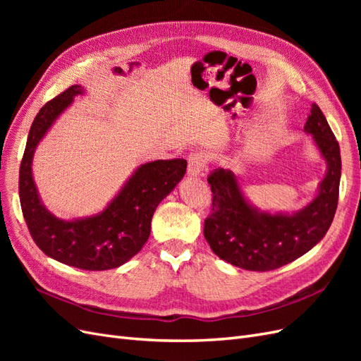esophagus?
<instances>
[{
  "label": "esophagus",
  "mask_w": 361,
  "mask_h": 361,
  "mask_svg": "<svg viewBox=\"0 0 361 361\" xmlns=\"http://www.w3.org/2000/svg\"><path fill=\"white\" fill-rule=\"evenodd\" d=\"M206 162H207V155L206 154H192L188 158V170L187 174L188 178H197L202 174V171L206 167Z\"/></svg>",
  "instance_id": "esophagus-1"
}]
</instances>
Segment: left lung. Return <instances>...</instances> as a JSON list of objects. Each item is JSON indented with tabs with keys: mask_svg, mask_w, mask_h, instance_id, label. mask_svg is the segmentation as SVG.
Here are the masks:
<instances>
[{
	"mask_svg": "<svg viewBox=\"0 0 361 361\" xmlns=\"http://www.w3.org/2000/svg\"><path fill=\"white\" fill-rule=\"evenodd\" d=\"M326 164L318 192L295 212L260 209L244 192L241 178L216 169L207 182L212 212L203 235L214 253L227 264L247 271H271L307 253L329 232L338 200L342 174L341 147L321 108L313 104L304 125Z\"/></svg>",
	"mask_w": 361,
	"mask_h": 361,
	"instance_id": "left-lung-1",
	"label": "left lung"
}]
</instances>
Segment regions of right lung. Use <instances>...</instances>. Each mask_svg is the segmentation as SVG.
<instances>
[{"label": "right lung", "mask_w": 361, "mask_h": 361, "mask_svg": "<svg viewBox=\"0 0 361 361\" xmlns=\"http://www.w3.org/2000/svg\"><path fill=\"white\" fill-rule=\"evenodd\" d=\"M85 94L72 85L54 97L32 122L19 169V199L25 223L36 245L48 257L85 271L113 269L134 257L150 235V223L158 204L176 188L187 171L185 159L141 164L101 212L63 220L43 204L32 178V158L59 117Z\"/></svg>", "instance_id": "right-lung-1"}]
</instances>
